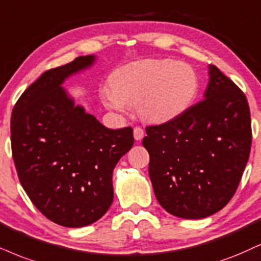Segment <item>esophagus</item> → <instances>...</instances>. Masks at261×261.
Returning <instances> with one entry per match:
<instances>
[{"label":"esophagus","mask_w":261,"mask_h":261,"mask_svg":"<svg viewBox=\"0 0 261 261\" xmlns=\"http://www.w3.org/2000/svg\"><path fill=\"white\" fill-rule=\"evenodd\" d=\"M134 137L136 141H140L144 137V130L141 126H136L134 128Z\"/></svg>","instance_id":"1"}]
</instances>
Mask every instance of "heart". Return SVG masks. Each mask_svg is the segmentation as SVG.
I'll list each match as a JSON object with an SVG mask.
<instances>
[{"label": "heart", "instance_id": "b5f03b06", "mask_svg": "<svg viewBox=\"0 0 261 261\" xmlns=\"http://www.w3.org/2000/svg\"><path fill=\"white\" fill-rule=\"evenodd\" d=\"M199 77L193 67L169 59L142 60L121 67L112 85L102 90L110 110L124 113L138 105V113L150 123H166L183 114L195 100Z\"/></svg>", "mask_w": 261, "mask_h": 261}]
</instances>
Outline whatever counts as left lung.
Listing matches in <instances>:
<instances>
[{"mask_svg": "<svg viewBox=\"0 0 261 261\" xmlns=\"http://www.w3.org/2000/svg\"><path fill=\"white\" fill-rule=\"evenodd\" d=\"M203 97L173 120L147 126L142 141L155 196L184 219L206 218L231 200L252 144L246 95L214 65Z\"/></svg>", "mask_w": 261, "mask_h": 261, "instance_id": "left-lung-1", "label": "left lung"}]
</instances>
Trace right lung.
<instances>
[{
    "instance_id": "1",
    "label": "right lung",
    "mask_w": 261,
    "mask_h": 261,
    "mask_svg": "<svg viewBox=\"0 0 261 261\" xmlns=\"http://www.w3.org/2000/svg\"><path fill=\"white\" fill-rule=\"evenodd\" d=\"M92 61V55L79 57L45 71L12 112V155L19 180L43 216L67 227L89 225L107 212L113 170L134 144L133 127L107 128L74 107L60 87Z\"/></svg>"
}]
</instances>
